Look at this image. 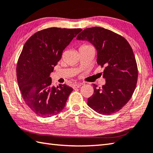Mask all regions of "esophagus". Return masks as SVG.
Instances as JSON below:
<instances>
[{
  "label": "esophagus",
  "instance_id": "34e87169",
  "mask_svg": "<svg viewBox=\"0 0 153 153\" xmlns=\"http://www.w3.org/2000/svg\"><path fill=\"white\" fill-rule=\"evenodd\" d=\"M82 85V84H81V83H79V84H74V85H73V88L74 89H76V88H79L80 86H81Z\"/></svg>",
  "mask_w": 153,
  "mask_h": 153
}]
</instances>
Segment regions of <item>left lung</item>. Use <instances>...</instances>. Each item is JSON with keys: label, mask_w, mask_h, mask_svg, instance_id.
<instances>
[{"label": "left lung", "mask_w": 153, "mask_h": 153, "mask_svg": "<svg viewBox=\"0 0 153 153\" xmlns=\"http://www.w3.org/2000/svg\"><path fill=\"white\" fill-rule=\"evenodd\" d=\"M77 40H86L97 50V63L104 68L105 84H93L94 94L88 105L96 112L110 115L122 109L137 86L138 68L131 46L123 36L102 27L85 29Z\"/></svg>", "instance_id": "left-lung-1"}]
</instances>
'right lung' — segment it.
Listing matches in <instances>:
<instances>
[{"label":"right lung","mask_w":153,"mask_h":153,"mask_svg":"<svg viewBox=\"0 0 153 153\" xmlns=\"http://www.w3.org/2000/svg\"><path fill=\"white\" fill-rule=\"evenodd\" d=\"M82 29L51 27L35 33L23 46L16 65L19 89L26 104L36 114L51 117L65 107L73 88L51 86L50 74L63 51Z\"/></svg>","instance_id":"1"}]
</instances>
